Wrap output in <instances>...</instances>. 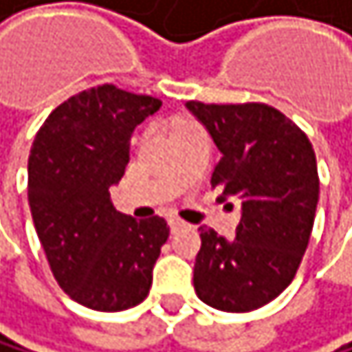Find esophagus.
<instances>
[{
  "instance_id": "1",
  "label": "esophagus",
  "mask_w": 352,
  "mask_h": 352,
  "mask_svg": "<svg viewBox=\"0 0 352 352\" xmlns=\"http://www.w3.org/2000/svg\"><path fill=\"white\" fill-rule=\"evenodd\" d=\"M168 226H170V232H177V230L186 228V221H182V219H170Z\"/></svg>"
}]
</instances>
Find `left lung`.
<instances>
[{
    "label": "left lung",
    "mask_w": 352,
    "mask_h": 352,
    "mask_svg": "<svg viewBox=\"0 0 352 352\" xmlns=\"http://www.w3.org/2000/svg\"><path fill=\"white\" fill-rule=\"evenodd\" d=\"M186 107L213 137L221 158L211 186L241 200L234 241L200 226L196 296L226 313H249L283 294L308 247L319 202L313 143L266 103Z\"/></svg>",
    "instance_id": "obj_1"
}]
</instances>
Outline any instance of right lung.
Wrapping results in <instances>:
<instances>
[{
	"instance_id": "obj_1",
	"label": "right lung",
	"mask_w": 352,
	"mask_h": 352,
	"mask_svg": "<svg viewBox=\"0 0 352 352\" xmlns=\"http://www.w3.org/2000/svg\"><path fill=\"white\" fill-rule=\"evenodd\" d=\"M162 101L113 84L82 90L37 131L29 154V207L50 270L78 304L118 313L141 304L168 239L162 217L113 209L109 188L129 164L131 135Z\"/></svg>"
}]
</instances>
